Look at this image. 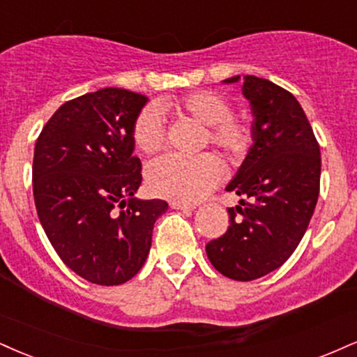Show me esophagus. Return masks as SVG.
<instances>
[{
	"label": "esophagus",
	"mask_w": 357,
	"mask_h": 357,
	"mask_svg": "<svg viewBox=\"0 0 357 357\" xmlns=\"http://www.w3.org/2000/svg\"><path fill=\"white\" fill-rule=\"evenodd\" d=\"M169 206L173 209H183V211H190V209H195L196 206L195 204H188V203H181V201H171L169 203Z\"/></svg>",
	"instance_id": "obj_1"
}]
</instances>
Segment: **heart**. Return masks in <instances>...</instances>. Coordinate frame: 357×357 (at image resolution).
Masks as SVG:
<instances>
[{
    "label": "heart",
    "mask_w": 357,
    "mask_h": 357,
    "mask_svg": "<svg viewBox=\"0 0 357 357\" xmlns=\"http://www.w3.org/2000/svg\"><path fill=\"white\" fill-rule=\"evenodd\" d=\"M166 106L178 114L190 116L208 126L206 143L220 148L231 160H241L251 149L255 130L246 118L233 114L229 101L213 91H195ZM165 119L160 111L146 106L132 124V141L146 154L160 151L165 144ZM222 174V162L216 154L203 153L197 156L165 154L146 167V184L153 195L166 199L195 203L203 199Z\"/></svg>",
    "instance_id": "obj_1"
}]
</instances>
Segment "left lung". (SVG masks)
<instances>
[{
  "mask_svg": "<svg viewBox=\"0 0 357 357\" xmlns=\"http://www.w3.org/2000/svg\"><path fill=\"white\" fill-rule=\"evenodd\" d=\"M243 93L255 116V144L226 188L241 196L239 206L227 209L229 226L206 244V255L226 278L252 281L284 264L301 243L319 196L321 151L287 89L246 75Z\"/></svg>",
  "mask_w": 357,
  "mask_h": 357,
  "instance_id": "8db88e82",
  "label": "left lung"
}]
</instances>
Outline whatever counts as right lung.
Masks as SVG:
<instances>
[{
    "mask_svg": "<svg viewBox=\"0 0 357 357\" xmlns=\"http://www.w3.org/2000/svg\"><path fill=\"white\" fill-rule=\"evenodd\" d=\"M148 101L102 88L59 106L38 136L33 196L51 246L71 271L100 286L130 281L143 268L162 199H136L141 161L132 124Z\"/></svg>",
    "mask_w": 357,
    "mask_h": 357,
    "instance_id": "1",
    "label": "right lung"
}]
</instances>
